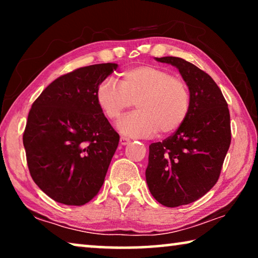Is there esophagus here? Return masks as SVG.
I'll return each mask as SVG.
<instances>
[{"label":"esophagus","instance_id":"1","mask_svg":"<svg viewBox=\"0 0 258 258\" xmlns=\"http://www.w3.org/2000/svg\"><path fill=\"white\" fill-rule=\"evenodd\" d=\"M130 141H131V140L128 138H126V137H120V139H119V142H120L121 146L128 145Z\"/></svg>","mask_w":258,"mask_h":258}]
</instances>
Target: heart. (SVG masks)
Returning a JSON list of instances; mask_svg holds the SVG:
<instances>
[{
  "mask_svg": "<svg viewBox=\"0 0 258 258\" xmlns=\"http://www.w3.org/2000/svg\"><path fill=\"white\" fill-rule=\"evenodd\" d=\"M95 100L110 120L118 119L135 102L138 110L117 124L120 133L133 138H149L158 131L174 133L185 121L191 107L187 83L167 69L149 64L125 71L120 84L111 78L100 82Z\"/></svg>",
  "mask_w": 258,
  "mask_h": 258,
  "instance_id": "b5f03b06",
  "label": "heart"
}]
</instances>
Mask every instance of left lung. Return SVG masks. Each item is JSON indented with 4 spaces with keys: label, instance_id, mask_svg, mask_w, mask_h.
<instances>
[{
    "label": "left lung",
    "instance_id": "obj_1",
    "mask_svg": "<svg viewBox=\"0 0 258 258\" xmlns=\"http://www.w3.org/2000/svg\"><path fill=\"white\" fill-rule=\"evenodd\" d=\"M180 71L191 93L189 115L180 128L149 146L147 183L166 207L194 203L216 184L231 143L230 111L213 78L177 56L156 58Z\"/></svg>",
    "mask_w": 258,
    "mask_h": 258
}]
</instances>
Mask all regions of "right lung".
Here are the masks:
<instances>
[{
  "label": "right lung",
  "instance_id": "right-lung-1",
  "mask_svg": "<svg viewBox=\"0 0 258 258\" xmlns=\"http://www.w3.org/2000/svg\"><path fill=\"white\" fill-rule=\"evenodd\" d=\"M116 63L77 68L46 86L30 108L23 142L30 176L55 202L82 206L101 189L118 147L95 100Z\"/></svg>",
  "mask_w": 258,
  "mask_h": 258
}]
</instances>
